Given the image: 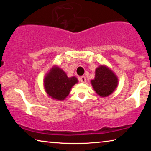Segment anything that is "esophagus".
<instances>
[{
    "label": "esophagus",
    "mask_w": 151,
    "mask_h": 151,
    "mask_svg": "<svg viewBox=\"0 0 151 151\" xmlns=\"http://www.w3.org/2000/svg\"><path fill=\"white\" fill-rule=\"evenodd\" d=\"M78 80H79L80 82H82V83H85L86 82V78L84 77V76H80V77H79V78H78Z\"/></svg>",
    "instance_id": "34e87169"
}]
</instances>
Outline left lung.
Listing matches in <instances>:
<instances>
[{
	"label": "left lung",
	"mask_w": 151,
	"mask_h": 151,
	"mask_svg": "<svg viewBox=\"0 0 151 151\" xmlns=\"http://www.w3.org/2000/svg\"><path fill=\"white\" fill-rule=\"evenodd\" d=\"M94 90L101 97L111 95L116 88L118 80L114 73L106 66L101 65L96 70L94 80H91Z\"/></svg>",
	"instance_id": "obj_1"
}]
</instances>
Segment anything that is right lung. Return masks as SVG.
Masks as SVG:
<instances>
[{
	"mask_svg": "<svg viewBox=\"0 0 151 151\" xmlns=\"http://www.w3.org/2000/svg\"><path fill=\"white\" fill-rule=\"evenodd\" d=\"M77 82L76 77L68 78L65 71L56 67L51 69L44 80L47 94L58 100H63L68 96L71 87Z\"/></svg>",
	"mask_w": 151,
	"mask_h": 151,
	"instance_id": "1",
	"label": "right lung"
}]
</instances>
